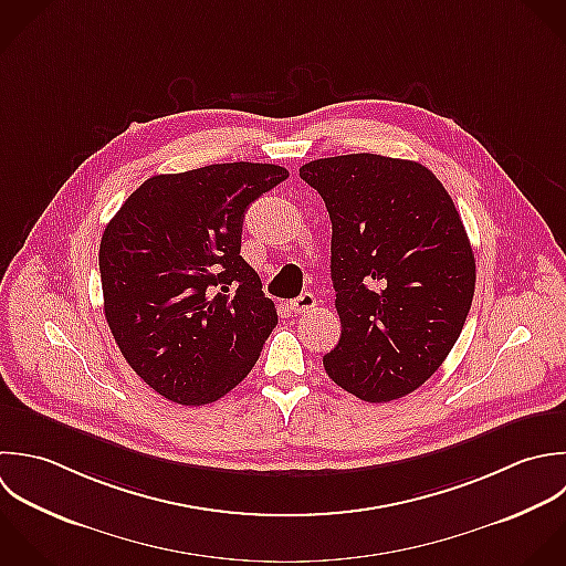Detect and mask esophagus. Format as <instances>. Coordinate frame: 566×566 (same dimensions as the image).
I'll use <instances>...</instances> for the list:
<instances>
[{
	"label": "esophagus",
	"mask_w": 566,
	"mask_h": 566,
	"mask_svg": "<svg viewBox=\"0 0 566 566\" xmlns=\"http://www.w3.org/2000/svg\"><path fill=\"white\" fill-rule=\"evenodd\" d=\"M315 306H317V300H315L313 293H302L300 297H295V300L289 302V308H291L295 315L308 313V311H313Z\"/></svg>",
	"instance_id": "34e87169"
}]
</instances>
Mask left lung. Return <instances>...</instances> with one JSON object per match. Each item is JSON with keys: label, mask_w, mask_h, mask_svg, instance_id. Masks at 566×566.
I'll return each instance as SVG.
<instances>
[{"label": "left lung", "mask_w": 566, "mask_h": 566, "mask_svg": "<svg viewBox=\"0 0 566 566\" xmlns=\"http://www.w3.org/2000/svg\"><path fill=\"white\" fill-rule=\"evenodd\" d=\"M300 176L333 222L342 337L324 370L361 401L401 399L439 370L468 319L476 260L463 220L415 160L346 154L311 160Z\"/></svg>", "instance_id": "left-lung-1"}]
</instances>
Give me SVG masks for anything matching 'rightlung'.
Here are the masks:
<instances>
[{
	"instance_id": "obj_1",
	"label": "right lung",
	"mask_w": 566,
	"mask_h": 566,
	"mask_svg": "<svg viewBox=\"0 0 566 566\" xmlns=\"http://www.w3.org/2000/svg\"><path fill=\"white\" fill-rule=\"evenodd\" d=\"M286 178L280 165L242 160L151 176L105 227V319L160 397L205 406L255 366L277 313L240 255L242 218Z\"/></svg>"
}]
</instances>
